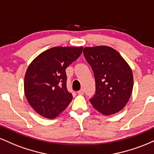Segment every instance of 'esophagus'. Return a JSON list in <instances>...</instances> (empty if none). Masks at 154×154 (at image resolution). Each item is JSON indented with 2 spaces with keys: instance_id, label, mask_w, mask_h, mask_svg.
<instances>
[{
  "instance_id": "obj_1",
  "label": "esophagus",
  "mask_w": 154,
  "mask_h": 154,
  "mask_svg": "<svg viewBox=\"0 0 154 154\" xmlns=\"http://www.w3.org/2000/svg\"><path fill=\"white\" fill-rule=\"evenodd\" d=\"M77 93H78V94H79V95H83V94H84V90H83V89L79 90V91L77 92Z\"/></svg>"
}]
</instances>
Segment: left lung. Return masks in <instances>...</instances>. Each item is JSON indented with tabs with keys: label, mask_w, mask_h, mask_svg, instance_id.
<instances>
[{
	"label": "left lung",
	"mask_w": 154,
	"mask_h": 154,
	"mask_svg": "<svg viewBox=\"0 0 154 154\" xmlns=\"http://www.w3.org/2000/svg\"><path fill=\"white\" fill-rule=\"evenodd\" d=\"M83 54L95 77V93L90 99L91 104L104 115L119 112L128 103L133 88L130 66L109 46L85 47Z\"/></svg>",
	"instance_id": "left-lung-1"
}]
</instances>
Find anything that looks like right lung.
Masks as SVG:
<instances>
[{
  "instance_id": "obj_1",
  "label": "right lung",
  "mask_w": 154,
  "mask_h": 154,
  "mask_svg": "<svg viewBox=\"0 0 154 154\" xmlns=\"http://www.w3.org/2000/svg\"><path fill=\"white\" fill-rule=\"evenodd\" d=\"M83 47H54L38 55L24 77V94L40 115L54 119L72 100L66 88V69L79 58Z\"/></svg>"
}]
</instances>
